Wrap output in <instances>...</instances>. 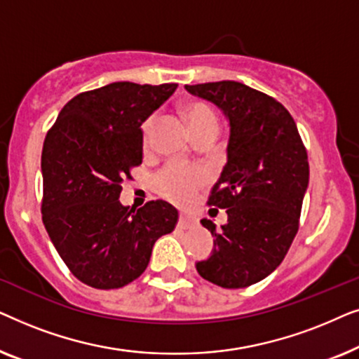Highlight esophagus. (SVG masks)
I'll return each instance as SVG.
<instances>
[{
  "instance_id": "obj_1",
  "label": "esophagus",
  "mask_w": 359,
  "mask_h": 359,
  "mask_svg": "<svg viewBox=\"0 0 359 359\" xmlns=\"http://www.w3.org/2000/svg\"><path fill=\"white\" fill-rule=\"evenodd\" d=\"M178 224H180L183 229L193 227V225L196 224V217H193V215H188V214H180Z\"/></svg>"
}]
</instances>
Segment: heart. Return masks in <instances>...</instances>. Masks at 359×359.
Masks as SVG:
<instances>
[{"label": "heart", "mask_w": 359, "mask_h": 359, "mask_svg": "<svg viewBox=\"0 0 359 359\" xmlns=\"http://www.w3.org/2000/svg\"><path fill=\"white\" fill-rule=\"evenodd\" d=\"M186 119L193 134L203 130H219V117L209 104L194 101L186 106ZM155 116H150L142 124V139L147 145L154 130ZM208 181V173L199 166L168 163L154 178V188L160 196L176 204H188L194 199L201 186Z\"/></svg>", "instance_id": "1"}]
</instances>
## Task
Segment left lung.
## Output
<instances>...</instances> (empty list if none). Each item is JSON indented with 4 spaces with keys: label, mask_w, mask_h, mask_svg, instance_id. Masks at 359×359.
<instances>
[{
    "label": "left lung",
    "mask_w": 359,
    "mask_h": 359,
    "mask_svg": "<svg viewBox=\"0 0 359 359\" xmlns=\"http://www.w3.org/2000/svg\"><path fill=\"white\" fill-rule=\"evenodd\" d=\"M184 88L214 102L230 126L227 163L208 201L227 209L229 219L220 230L201 220L214 248L196 269L220 287L252 286L281 264L299 230L309 186L306 147L289 111L262 91L238 81Z\"/></svg>",
    "instance_id": "8db88e82"
}]
</instances>
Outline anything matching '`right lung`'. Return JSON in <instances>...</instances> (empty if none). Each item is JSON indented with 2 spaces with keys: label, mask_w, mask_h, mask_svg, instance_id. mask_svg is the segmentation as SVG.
<instances>
[{
  "label": "right lung",
  "mask_w": 359,
  "mask_h": 359,
  "mask_svg": "<svg viewBox=\"0 0 359 359\" xmlns=\"http://www.w3.org/2000/svg\"><path fill=\"white\" fill-rule=\"evenodd\" d=\"M178 85L116 81L63 106L42 149V220L68 269L96 289L126 286L145 271L151 248L173 232L178 210L166 201L134 209L119 196L142 163L140 126Z\"/></svg>",
  "instance_id": "obj_1"
}]
</instances>
